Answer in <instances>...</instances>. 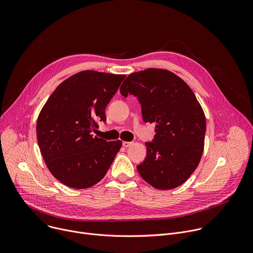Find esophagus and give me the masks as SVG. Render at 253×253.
Returning <instances> with one entry per match:
<instances>
[{"instance_id":"34e87169","label":"esophagus","mask_w":253,"mask_h":253,"mask_svg":"<svg viewBox=\"0 0 253 253\" xmlns=\"http://www.w3.org/2000/svg\"><path fill=\"white\" fill-rule=\"evenodd\" d=\"M122 145L125 147V148H127V147H130L131 145H132V142H128V141H123V143H122Z\"/></svg>"}]
</instances>
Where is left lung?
<instances>
[{"label":"left lung","mask_w":253,"mask_h":253,"mask_svg":"<svg viewBox=\"0 0 253 253\" xmlns=\"http://www.w3.org/2000/svg\"><path fill=\"white\" fill-rule=\"evenodd\" d=\"M120 93L138 98L144 122L155 123L146 158L137 170L156 189L183 184L201 159L206 131L202 108L189 86L172 72L149 68L130 74Z\"/></svg>","instance_id":"left-lung-1"}]
</instances>
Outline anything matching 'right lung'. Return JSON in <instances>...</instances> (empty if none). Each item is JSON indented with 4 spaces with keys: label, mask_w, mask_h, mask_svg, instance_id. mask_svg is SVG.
<instances>
[{
    "label": "right lung",
    "mask_w": 253,
    "mask_h": 253,
    "mask_svg": "<svg viewBox=\"0 0 253 253\" xmlns=\"http://www.w3.org/2000/svg\"><path fill=\"white\" fill-rule=\"evenodd\" d=\"M125 75L82 71L62 82L47 100L37 121V139L46 165L64 185L89 188L106 175L120 140L93 136L98 121Z\"/></svg>",
    "instance_id": "add662e5"
}]
</instances>
